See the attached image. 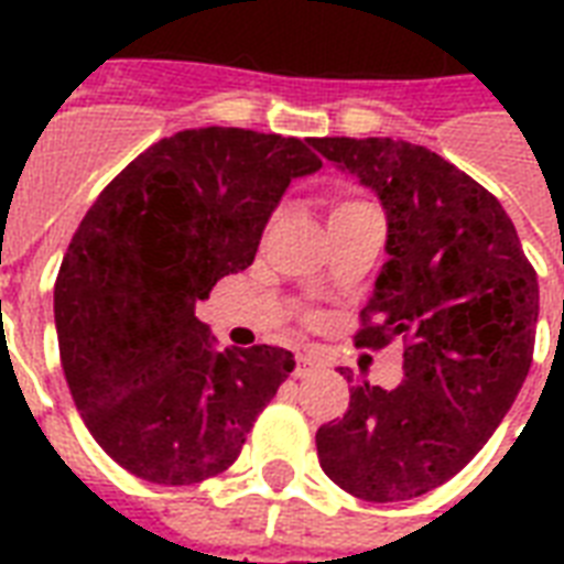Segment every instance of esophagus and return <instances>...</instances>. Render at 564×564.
Returning <instances> with one entry per match:
<instances>
[{
    "mask_svg": "<svg viewBox=\"0 0 564 564\" xmlns=\"http://www.w3.org/2000/svg\"><path fill=\"white\" fill-rule=\"evenodd\" d=\"M313 369H316V360H313L310 354H299V357H295V369H292V375L307 377Z\"/></svg>",
    "mask_w": 564,
    "mask_h": 564,
    "instance_id": "34e87169",
    "label": "esophagus"
}]
</instances>
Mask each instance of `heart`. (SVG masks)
<instances>
[{
    "label": "heart",
    "instance_id": "b5f03b06",
    "mask_svg": "<svg viewBox=\"0 0 564 564\" xmlns=\"http://www.w3.org/2000/svg\"><path fill=\"white\" fill-rule=\"evenodd\" d=\"M360 207H366V202H357V198H336V202L330 204V219L345 216V213H351V210H360Z\"/></svg>",
    "mask_w": 564,
    "mask_h": 564
}]
</instances>
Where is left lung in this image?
<instances>
[{"label": "left lung", "instance_id": "1", "mask_svg": "<svg viewBox=\"0 0 564 564\" xmlns=\"http://www.w3.org/2000/svg\"><path fill=\"white\" fill-rule=\"evenodd\" d=\"M375 189L386 254L354 343L403 339V380L351 386L343 419L316 433L318 463L348 495H427L471 463L533 362L539 281L500 202L454 163L392 137L310 140Z\"/></svg>", "mask_w": 564, "mask_h": 564}]
</instances>
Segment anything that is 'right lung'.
Masks as SVG:
<instances>
[{
	"instance_id": "obj_1",
	"label": "right lung",
	"mask_w": 564,
	"mask_h": 564,
	"mask_svg": "<svg viewBox=\"0 0 564 564\" xmlns=\"http://www.w3.org/2000/svg\"><path fill=\"white\" fill-rule=\"evenodd\" d=\"M318 166L299 137L189 128L128 163L75 230L55 281L61 366L93 438L140 480L225 471L295 369L274 345L216 351L195 304L254 263L290 181Z\"/></svg>"
}]
</instances>
